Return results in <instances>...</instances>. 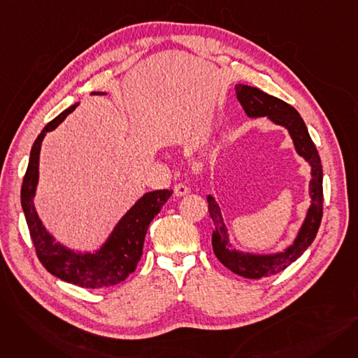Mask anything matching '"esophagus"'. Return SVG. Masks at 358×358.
<instances>
[{"mask_svg": "<svg viewBox=\"0 0 358 358\" xmlns=\"http://www.w3.org/2000/svg\"><path fill=\"white\" fill-rule=\"evenodd\" d=\"M174 193H176V196H185V194H189L190 193V189L189 187H187L185 184H177L176 187H174Z\"/></svg>", "mask_w": 358, "mask_h": 358, "instance_id": "34e87169", "label": "esophagus"}]
</instances>
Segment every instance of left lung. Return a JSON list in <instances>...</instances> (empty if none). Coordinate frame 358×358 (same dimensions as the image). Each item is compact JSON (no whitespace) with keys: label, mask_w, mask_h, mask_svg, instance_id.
<instances>
[{"label":"left lung","mask_w":358,"mask_h":358,"mask_svg":"<svg viewBox=\"0 0 358 358\" xmlns=\"http://www.w3.org/2000/svg\"><path fill=\"white\" fill-rule=\"evenodd\" d=\"M235 92L248 117H267L275 126L285 127L293 141L296 154L302 157L310 166V206L306 210L305 219L300 224L294 239L281 251L252 252L238 250L234 243H231L228 224L222 216L217 201L212 194L206 197L209 203V213L213 220L212 247L217 259L224 267L238 275L245 278H261L283 271L302 255L313 242L322 219V165L316 146L310 139L308 127L294 107L261 91L259 88L245 84H236Z\"/></svg>","instance_id":"obj_1"}]
</instances>
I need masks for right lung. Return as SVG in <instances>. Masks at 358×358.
Here are the masks:
<instances>
[{
	"mask_svg": "<svg viewBox=\"0 0 358 358\" xmlns=\"http://www.w3.org/2000/svg\"><path fill=\"white\" fill-rule=\"evenodd\" d=\"M104 94L101 91H92L91 96H104ZM77 107L78 103H75L62 111L58 117L45 126L34 141L22 185V208L37 258L41 259L43 267L68 283L85 289H101L119 285L130 273L135 271L142 255L149 223L161 212L162 206L171 197L173 190H154L141 196L119 219L97 250L80 251L56 241L46 229L34 206L36 189L39 182L41 148L48 131L58 127Z\"/></svg>",
	"mask_w": 358,
	"mask_h": 358,
	"instance_id": "obj_1",
	"label": "right lung"
}]
</instances>
